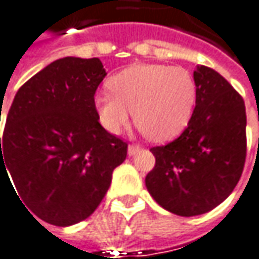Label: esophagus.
Segmentation results:
<instances>
[{
    "label": "esophagus",
    "mask_w": 259,
    "mask_h": 259,
    "mask_svg": "<svg viewBox=\"0 0 259 259\" xmlns=\"http://www.w3.org/2000/svg\"><path fill=\"white\" fill-rule=\"evenodd\" d=\"M140 150H141V147L137 146V144H130V146H128V155H130V156H134L136 153H139Z\"/></svg>",
    "instance_id": "obj_1"
}]
</instances>
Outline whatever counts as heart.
Listing matches in <instances>:
<instances>
[{"label":"heart","instance_id":"b5f03b06","mask_svg":"<svg viewBox=\"0 0 259 259\" xmlns=\"http://www.w3.org/2000/svg\"><path fill=\"white\" fill-rule=\"evenodd\" d=\"M94 106L102 125L119 134L130 125L131 112L140 130L153 141L180 136L192 119L197 99L194 78L184 67L133 65L109 79Z\"/></svg>","mask_w":259,"mask_h":259}]
</instances>
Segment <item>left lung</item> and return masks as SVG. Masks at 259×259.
<instances>
[{"label": "left lung", "mask_w": 259, "mask_h": 259, "mask_svg": "<svg viewBox=\"0 0 259 259\" xmlns=\"http://www.w3.org/2000/svg\"><path fill=\"white\" fill-rule=\"evenodd\" d=\"M197 99L192 119L174 141L152 147L146 177L152 197L166 211L194 217L218 206L236 187L246 159V110L242 96L206 66L193 73Z\"/></svg>", "instance_id": "1"}]
</instances>
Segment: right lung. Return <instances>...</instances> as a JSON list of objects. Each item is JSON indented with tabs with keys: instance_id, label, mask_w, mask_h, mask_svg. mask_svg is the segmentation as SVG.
Segmentation results:
<instances>
[{
	"instance_id": "1",
	"label": "right lung",
	"mask_w": 259,
	"mask_h": 259,
	"mask_svg": "<svg viewBox=\"0 0 259 259\" xmlns=\"http://www.w3.org/2000/svg\"><path fill=\"white\" fill-rule=\"evenodd\" d=\"M104 76L97 57L59 59L23 83L11 103L0 137V177L9 170L17 197L48 224L88 218L126 157V141L103 128L94 106Z\"/></svg>"
}]
</instances>
